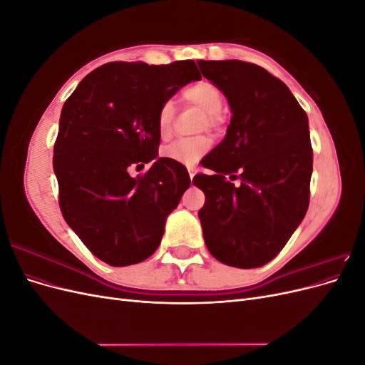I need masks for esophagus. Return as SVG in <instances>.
I'll return each mask as SVG.
<instances>
[{"instance_id":"esophagus-1","label":"esophagus","mask_w":365,"mask_h":365,"mask_svg":"<svg viewBox=\"0 0 365 365\" xmlns=\"http://www.w3.org/2000/svg\"><path fill=\"white\" fill-rule=\"evenodd\" d=\"M195 173H196V168H193V165H190V168H189V175H190V180H193Z\"/></svg>"}]
</instances>
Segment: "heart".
<instances>
[{"instance_id":"1","label":"heart","mask_w":365,"mask_h":365,"mask_svg":"<svg viewBox=\"0 0 365 365\" xmlns=\"http://www.w3.org/2000/svg\"><path fill=\"white\" fill-rule=\"evenodd\" d=\"M182 98L190 105L201 108L207 113L208 125H217L220 121V111L224 108V94L219 88L208 82L200 81L182 91ZM175 123V105L173 102H165L160 108L157 117V130L160 138L165 140L172 135ZM210 148V141L205 137L180 138L161 149V155L170 161L190 165L205 155Z\"/></svg>"}]
</instances>
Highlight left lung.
Returning a JSON list of instances; mask_svg holds the SVG:
<instances>
[{
  "label": "left lung",
  "mask_w": 365,
  "mask_h": 365,
  "mask_svg": "<svg viewBox=\"0 0 365 365\" xmlns=\"http://www.w3.org/2000/svg\"><path fill=\"white\" fill-rule=\"evenodd\" d=\"M197 65L233 114L225 138L202 160L216 173L193 178L205 195L197 213L205 245L228 267L259 268L277 256L307 212L314 161L307 115L289 88L256 63ZM236 173L239 186L225 180Z\"/></svg>",
  "instance_id": "1"
}]
</instances>
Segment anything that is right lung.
<instances>
[{
	"instance_id": "right-lung-1",
	"label": "right lung",
	"mask_w": 365,
	"mask_h": 365,
	"mask_svg": "<svg viewBox=\"0 0 365 365\" xmlns=\"http://www.w3.org/2000/svg\"><path fill=\"white\" fill-rule=\"evenodd\" d=\"M192 81H201L193 61L109 62L63 103L53 157L61 212L83 245L111 267L155 252L165 219L190 187L182 164L158 158L157 117ZM149 162L145 175L130 176Z\"/></svg>"
}]
</instances>
